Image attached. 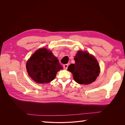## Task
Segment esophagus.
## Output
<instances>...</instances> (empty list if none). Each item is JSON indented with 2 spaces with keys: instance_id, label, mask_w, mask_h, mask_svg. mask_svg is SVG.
I'll return each mask as SVG.
<instances>
[{
  "instance_id": "34e87169",
  "label": "esophagus",
  "mask_w": 125,
  "mask_h": 125,
  "mask_svg": "<svg viewBox=\"0 0 125 125\" xmlns=\"http://www.w3.org/2000/svg\"><path fill=\"white\" fill-rule=\"evenodd\" d=\"M68 66H69L68 64H65V65H63V68L65 69H67L68 67Z\"/></svg>"
}]
</instances>
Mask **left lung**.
Instances as JSON below:
<instances>
[{"label": "left lung", "mask_w": 125, "mask_h": 125, "mask_svg": "<svg viewBox=\"0 0 125 125\" xmlns=\"http://www.w3.org/2000/svg\"><path fill=\"white\" fill-rule=\"evenodd\" d=\"M75 63L68 67L75 82L80 84H89L95 81L100 73V68L94 56L86 51H78L74 56Z\"/></svg>", "instance_id": "8db88e82"}]
</instances>
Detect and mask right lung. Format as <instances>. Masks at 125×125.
<instances>
[{
    "label": "right lung",
    "mask_w": 125,
    "mask_h": 125,
    "mask_svg": "<svg viewBox=\"0 0 125 125\" xmlns=\"http://www.w3.org/2000/svg\"><path fill=\"white\" fill-rule=\"evenodd\" d=\"M29 76L37 83H48L55 78L57 72L62 69L57 58L47 48L37 50L26 64Z\"/></svg>",
    "instance_id": "right-lung-1"
}]
</instances>
